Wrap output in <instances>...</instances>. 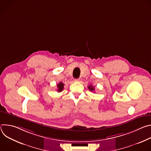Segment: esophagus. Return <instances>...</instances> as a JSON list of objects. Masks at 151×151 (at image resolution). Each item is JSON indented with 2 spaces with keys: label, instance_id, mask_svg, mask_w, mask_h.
<instances>
[{
  "label": "esophagus",
  "instance_id": "obj_1",
  "mask_svg": "<svg viewBox=\"0 0 151 151\" xmlns=\"http://www.w3.org/2000/svg\"><path fill=\"white\" fill-rule=\"evenodd\" d=\"M74 81L75 82H79V81H80V79H75Z\"/></svg>",
  "mask_w": 151,
  "mask_h": 151
}]
</instances>
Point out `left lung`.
<instances>
[{"label": "left lung", "mask_w": 151, "mask_h": 151, "mask_svg": "<svg viewBox=\"0 0 151 151\" xmlns=\"http://www.w3.org/2000/svg\"><path fill=\"white\" fill-rule=\"evenodd\" d=\"M94 87H93V85H90V86H88V89L91 91H93L94 90Z\"/></svg>", "instance_id": "8db88e82"}]
</instances>
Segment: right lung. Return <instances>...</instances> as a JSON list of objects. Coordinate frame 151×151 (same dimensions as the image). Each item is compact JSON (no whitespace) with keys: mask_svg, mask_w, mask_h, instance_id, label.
Returning <instances> with one entry per match:
<instances>
[{"mask_svg":"<svg viewBox=\"0 0 151 151\" xmlns=\"http://www.w3.org/2000/svg\"><path fill=\"white\" fill-rule=\"evenodd\" d=\"M57 91L58 92H61L64 89V83L61 82H60L59 83L57 84Z\"/></svg>","mask_w":151,"mask_h":151,"instance_id":"1","label":"right lung"}]
</instances>
